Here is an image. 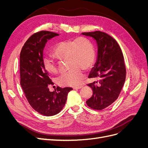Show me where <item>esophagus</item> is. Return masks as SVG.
I'll use <instances>...</instances> for the list:
<instances>
[{"instance_id":"1","label":"esophagus","mask_w":148,"mask_h":148,"mask_svg":"<svg viewBox=\"0 0 148 148\" xmlns=\"http://www.w3.org/2000/svg\"><path fill=\"white\" fill-rule=\"evenodd\" d=\"M82 88V86H77V87H73V89H79Z\"/></svg>"}]
</instances>
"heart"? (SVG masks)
I'll list each match as a JSON object with an SVG mask.
<instances>
[{"label":"heart","mask_w":148,"mask_h":148,"mask_svg":"<svg viewBox=\"0 0 148 148\" xmlns=\"http://www.w3.org/2000/svg\"><path fill=\"white\" fill-rule=\"evenodd\" d=\"M52 54L60 60H68L70 70L57 79L58 84L64 86H77L81 84L84 77V70L92 68L96 57L92 44L83 37L59 42L53 49ZM43 64L48 73H57L58 67L50 58H44Z\"/></svg>","instance_id":"heart-1"}]
</instances>
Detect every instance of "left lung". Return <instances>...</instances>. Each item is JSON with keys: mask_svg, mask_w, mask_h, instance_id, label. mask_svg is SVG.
<instances>
[{"mask_svg": "<svg viewBox=\"0 0 148 148\" xmlns=\"http://www.w3.org/2000/svg\"><path fill=\"white\" fill-rule=\"evenodd\" d=\"M96 42V62L88 78L98 81L88 86L93 91L87 105L95 110H102L111 105L117 99L126 77V69L122 50L117 41L110 36L99 31L83 33Z\"/></svg>", "mask_w": 148, "mask_h": 148, "instance_id": "1", "label": "left lung"}]
</instances>
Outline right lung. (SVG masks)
<instances>
[{
	"label": "right lung",
	"mask_w": 148,
	"mask_h": 148,
	"mask_svg": "<svg viewBox=\"0 0 148 148\" xmlns=\"http://www.w3.org/2000/svg\"><path fill=\"white\" fill-rule=\"evenodd\" d=\"M59 34L42 31L33 34L22 47L20 56V84L29 104L45 116L60 112L65 104L71 88L57 86L51 92L48 85L52 80L43 64V52L47 41Z\"/></svg>",
	"instance_id": "add662e5"
}]
</instances>
